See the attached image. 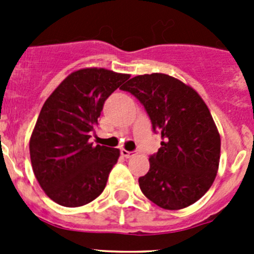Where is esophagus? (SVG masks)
<instances>
[{
    "label": "esophagus",
    "instance_id": "esophagus-1",
    "mask_svg": "<svg viewBox=\"0 0 254 254\" xmlns=\"http://www.w3.org/2000/svg\"><path fill=\"white\" fill-rule=\"evenodd\" d=\"M120 153H122L123 157H125V158H131L132 156L136 155V152H135V151H127V150H124V148L120 151Z\"/></svg>",
    "mask_w": 254,
    "mask_h": 254
}]
</instances>
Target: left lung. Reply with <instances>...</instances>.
Masks as SVG:
<instances>
[{
	"instance_id": "left-lung-1",
	"label": "left lung",
	"mask_w": 254,
	"mask_h": 254,
	"mask_svg": "<svg viewBox=\"0 0 254 254\" xmlns=\"http://www.w3.org/2000/svg\"><path fill=\"white\" fill-rule=\"evenodd\" d=\"M123 91L145 107L163 141L139 178L143 195L162 209L179 210L209 190L219 170L221 140L205 102L188 84L165 73L135 76Z\"/></svg>"
}]
</instances>
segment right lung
<instances>
[{
    "label": "right lung",
    "mask_w": 254,
    "mask_h": 254,
    "mask_svg": "<svg viewBox=\"0 0 254 254\" xmlns=\"http://www.w3.org/2000/svg\"><path fill=\"white\" fill-rule=\"evenodd\" d=\"M130 75L81 68L45 101L29 141L33 172L59 205H86L101 195L120 156L118 148L89 142L106 99Z\"/></svg>",
    "instance_id": "right-lung-1"
}]
</instances>
